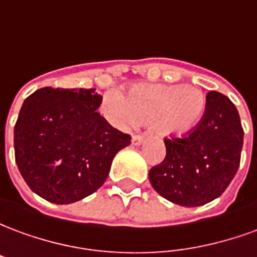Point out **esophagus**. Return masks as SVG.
I'll use <instances>...</instances> for the list:
<instances>
[{
  "mask_svg": "<svg viewBox=\"0 0 257 257\" xmlns=\"http://www.w3.org/2000/svg\"><path fill=\"white\" fill-rule=\"evenodd\" d=\"M143 142H145V136H142V135H134L132 136V143L134 145H142Z\"/></svg>",
  "mask_w": 257,
  "mask_h": 257,
  "instance_id": "obj_1",
  "label": "esophagus"
}]
</instances>
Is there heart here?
Wrapping results in <instances>:
<instances>
[{"label": "heart", "mask_w": 257, "mask_h": 257, "mask_svg": "<svg viewBox=\"0 0 257 257\" xmlns=\"http://www.w3.org/2000/svg\"><path fill=\"white\" fill-rule=\"evenodd\" d=\"M205 95L193 85L136 84L123 96L115 89L101 97L100 110L118 128L149 122L160 138H182L202 117Z\"/></svg>", "instance_id": "obj_1"}]
</instances>
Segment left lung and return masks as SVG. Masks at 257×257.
<instances>
[{
  "label": "left lung",
  "instance_id": "obj_1",
  "mask_svg": "<svg viewBox=\"0 0 257 257\" xmlns=\"http://www.w3.org/2000/svg\"><path fill=\"white\" fill-rule=\"evenodd\" d=\"M164 142L167 156L150 169L151 186L173 204L201 206L220 197L235 176L243 129L232 101L210 90L199 122L186 136Z\"/></svg>",
  "mask_w": 257,
  "mask_h": 257
}]
</instances>
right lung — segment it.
I'll return each mask as SVG.
<instances>
[{
  "label": "right lung",
  "instance_id": "right-lung-1",
  "mask_svg": "<svg viewBox=\"0 0 257 257\" xmlns=\"http://www.w3.org/2000/svg\"><path fill=\"white\" fill-rule=\"evenodd\" d=\"M95 89L41 88L30 95L15 123V160L33 191L53 204L88 197L106 182L112 158L131 136L99 112Z\"/></svg>",
  "mask_w": 257,
  "mask_h": 257
}]
</instances>
